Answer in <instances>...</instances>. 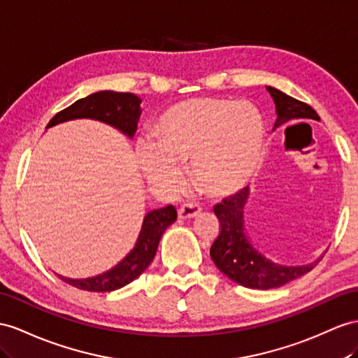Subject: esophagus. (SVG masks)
Masks as SVG:
<instances>
[{
	"label": "esophagus",
	"instance_id": "34e87169",
	"mask_svg": "<svg viewBox=\"0 0 358 358\" xmlns=\"http://www.w3.org/2000/svg\"><path fill=\"white\" fill-rule=\"evenodd\" d=\"M199 213H201V207L198 204H194V203L182 204L178 208V217L180 219H192V217H196Z\"/></svg>",
	"mask_w": 358,
	"mask_h": 358
}]
</instances>
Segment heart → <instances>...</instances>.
<instances>
[{
	"mask_svg": "<svg viewBox=\"0 0 358 358\" xmlns=\"http://www.w3.org/2000/svg\"><path fill=\"white\" fill-rule=\"evenodd\" d=\"M155 143L139 145L141 168L152 186L177 192L185 185L180 163L192 162L201 189L231 195L260 168L266 125L246 101L195 98L164 112L154 128Z\"/></svg>",
	"mask_w": 358,
	"mask_h": 358,
	"instance_id": "1",
	"label": "heart"
}]
</instances>
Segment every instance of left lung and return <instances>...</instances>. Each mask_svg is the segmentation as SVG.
<instances>
[{
	"label": "left lung",
	"instance_id": "1",
	"mask_svg": "<svg viewBox=\"0 0 358 358\" xmlns=\"http://www.w3.org/2000/svg\"><path fill=\"white\" fill-rule=\"evenodd\" d=\"M266 89L277 108V121H275L273 130L295 119H315V121L320 119L308 104L282 94L275 87L266 86ZM248 196L250 189L245 187L236 195L225 198L221 204H216L213 208L221 222V231L210 248V257L217 269L241 286L263 290L284 286L286 282L296 280L313 269L322 257L302 266H286V264L269 260L254 248L245 233L243 222V208Z\"/></svg>",
	"mask_w": 358,
	"mask_h": 358
}]
</instances>
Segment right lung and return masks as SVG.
Returning a JSON list of instances; mask_svg holds the SVG:
<instances>
[{"label":"right lung","mask_w":358,"mask_h":358,"mask_svg":"<svg viewBox=\"0 0 358 358\" xmlns=\"http://www.w3.org/2000/svg\"><path fill=\"white\" fill-rule=\"evenodd\" d=\"M141 103L142 99L139 96L128 94V92L101 90L86 98H81L65 110H62L51 119L47 128L71 121V119L89 117L106 122L117 128L128 137H133L137 130V121H139L142 113ZM176 219L177 210L173 206L152 210L143 219L142 230L137 237L134 248L115 268L99 273L96 277L83 280H72L62 277V275H57V277L71 286L87 292H112L121 289L136 280L150 266L155 252H157V246L164 230L176 222Z\"/></svg>","instance_id":"1"}]
</instances>
